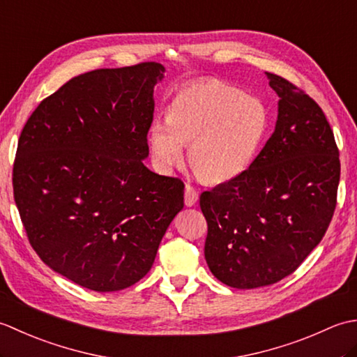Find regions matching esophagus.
<instances>
[{"label": "esophagus", "instance_id": "obj_1", "mask_svg": "<svg viewBox=\"0 0 357 357\" xmlns=\"http://www.w3.org/2000/svg\"><path fill=\"white\" fill-rule=\"evenodd\" d=\"M184 199H185V206L187 207H193L196 202H198L199 196H198V192L195 190V188L192 185H185V193H184Z\"/></svg>", "mask_w": 357, "mask_h": 357}]
</instances>
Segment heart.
Here are the masks:
<instances>
[{
	"label": "heart",
	"instance_id": "b5f03b06",
	"mask_svg": "<svg viewBox=\"0 0 357 357\" xmlns=\"http://www.w3.org/2000/svg\"><path fill=\"white\" fill-rule=\"evenodd\" d=\"M268 126V109L259 98L221 81L198 82L173 98L165 123H151L149 144L161 172L183 162V146H188L192 170L204 183L219 184L252 167Z\"/></svg>",
	"mask_w": 357,
	"mask_h": 357
}]
</instances>
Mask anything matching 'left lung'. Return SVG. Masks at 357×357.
I'll return each instance as SVG.
<instances>
[{"mask_svg":"<svg viewBox=\"0 0 357 357\" xmlns=\"http://www.w3.org/2000/svg\"><path fill=\"white\" fill-rule=\"evenodd\" d=\"M267 78L279 96L275 132L244 174L199 199L208 268L241 290L279 282L304 262L331 222L340 178L322 109L287 79Z\"/></svg>","mask_w":357,"mask_h":357,"instance_id":"obj_1","label":"left lung"}]
</instances>
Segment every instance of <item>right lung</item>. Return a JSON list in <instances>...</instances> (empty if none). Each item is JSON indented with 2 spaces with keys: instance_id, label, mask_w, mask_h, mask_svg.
I'll return each instance as SVG.
<instances>
[{
  "instance_id": "right-lung-1",
  "label": "right lung",
  "mask_w": 357,
  "mask_h": 357,
  "mask_svg": "<svg viewBox=\"0 0 357 357\" xmlns=\"http://www.w3.org/2000/svg\"><path fill=\"white\" fill-rule=\"evenodd\" d=\"M164 66L100 69L45 98L22 128L13 196L45 265L93 291L138 282L184 208V184L144 165Z\"/></svg>"
}]
</instances>
